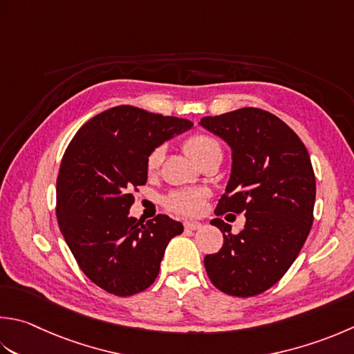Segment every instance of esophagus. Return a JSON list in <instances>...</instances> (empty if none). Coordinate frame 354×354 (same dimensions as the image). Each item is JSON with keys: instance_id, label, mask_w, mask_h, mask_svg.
<instances>
[{"instance_id": "34e87169", "label": "esophagus", "mask_w": 354, "mask_h": 354, "mask_svg": "<svg viewBox=\"0 0 354 354\" xmlns=\"http://www.w3.org/2000/svg\"><path fill=\"white\" fill-rule=\"evenodd\" d=\"M201 223H198V221H185L184 223V228L185 230H198V228H201Z\"/></svg>"}]
</instances>
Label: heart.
Listing matches in <instances>:
<instances>
[{
    "label": "heart",
    "mask_w": 354,
    "mask_h": 354,
    "mask_svg": "<svg viewBox=\"0 0 354 354\" xmlns=\"http://www.w3.org/2000/svg\"><path fill=\"white\" fill-rule=\"evenodd\" d=\"M213 147H219L218 142L213 140V138L196 133L187 138L184 141V150L185 153L189 155L193 161H198L201 155L205 153L207 150ZM162 159V149L156 147L149 153L147 156V171L153 173L158 170L159 164H161ZM205 203V192L201 189H185V190H178L173 192L165 198V207L173 213L181 214V216H196L204 209Z\"/></svg>",
    "instance_id": "heart-1"
}]
</instances>
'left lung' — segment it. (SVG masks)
Masks as SVG:
<instances>
[{"instance_id":"left-lung-1","label":"left lung","mask_w":354,"mask_h":354,"mask_svg":"<svg viewBox=\"0 0 354 354\" xmlns=\"http://www.w3.org/2000/svg\"><path fill=\"white\" fill-rule=\"evenodd\" d=\"M201 126L230 145L232 173L214 213H244L245 225L224 234L223 248L207 254L213 286L230 296H256L273 287L299 254L311 224L316 179L306 145L278 116L244 107L205 116Z\"/></svg>"}]
</instances>
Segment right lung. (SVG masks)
<instances>
[{
  "label": "right lung",
  "instance_id": "obj_1",
  "mask_svg": "<svg viewBox=\"0 0 354 354\" xmlns=\"http://www.w3.org/2000/svg\"><path fill=\"white\" fill-rule=\"evenodd\" d=\"M193 122L133 106L93 116L67 145L57 179V218L87 278L106 292L131 296L159 273L169 241L184 227L167 214L131 218V192L147 183V156Z\"/></svg>",
  "mask_w": 354,
  "mask_h": 354
}]
</instances>
